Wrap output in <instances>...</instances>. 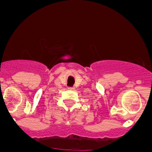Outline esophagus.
Listing matches in <instances>:
<instances>
[{"mask_svg": "<svg viewBox=\"0 0 152 152\" xmlns=\"http://www.w3.org/2000/svg\"><path fill=\"white\" fill-rule=\"evenodd\" d=\"M67 89H69V90H74V87H67Z\"/></svg>", "mask_w": 152, "mask_h": 152, "instance_id": "34e87169", "label": "esophagus"}]
</instances>
